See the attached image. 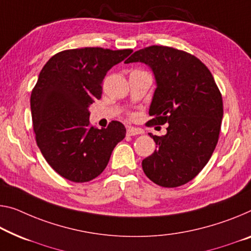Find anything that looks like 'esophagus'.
I'll list each match as a JSON object with an SVG mask.
<instances>
[{"label":"esophagus","instance_id":"1","mask_svg":"<svg viewBox=\"0 0 251 251\" xmlns=\"http://www.w3.org/2000/svg\"><path fill=\"white\" fill-rule=\"evenodd\" d=\"M142 130L137 129V128H128L126 129V134L128 136H138V134H141Z\"/></svg>","mask_w":251,"mask_h":251}]
</instances>
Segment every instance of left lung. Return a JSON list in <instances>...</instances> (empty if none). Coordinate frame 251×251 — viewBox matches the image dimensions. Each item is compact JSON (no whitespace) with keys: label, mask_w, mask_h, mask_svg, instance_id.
<instances>
[{"label":"left lung","mask_w":251,"mask_h":251,"mask_svg":"<svg viewBox=\"0 0 251 251\" xmlns=\"http://www.w3.org/2000/svg\"><path fill=\"white\" fill-rule=\"evenodd\" d=\"M136 61L150 66L157 83L147 126L167 123L165 136L149 133L157 149L142 160V169L159 186H180L202 171L217 147L223 117L221 92L209 68L184 50L150 46L125 63Z\"/></svg>","instance_id":"1"}]
</instances>
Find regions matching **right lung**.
<instances>
[{"label": "right lung", "instance_id": "obj_1", "mask_svg": "<svg viewBox=\"0 0 251 251\" xmlns=\"http://www.w3.org/2000/svg\"><path fill=\"white\" fill-rule=\"evenodd\" d=\"M131 52L101 47L68 49L42 67L30 99L33 131L42 156L64 178L74 183L94 179L126 137L119 121L103 129L91 126L88 106L101 99L107 71Z\"/></svg>", "mask_w": 251, "mask_h": 251}]
</instances>
